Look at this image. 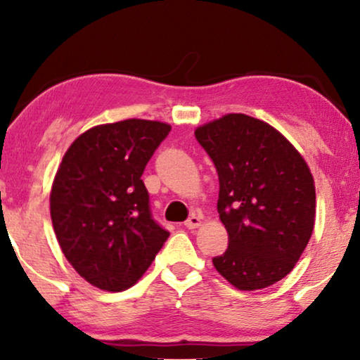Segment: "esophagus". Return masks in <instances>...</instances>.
<instances>
[{"mask_svg":"<svg viewBox=\"0 0 360 360\" xmlns=\"http://www.w3.org/2000/svg\"><path fill=\"white\" fill-rule=\"evenodd\" d=\"M184 224H185L186 229H196V228H198V226L201 224V218H200L198 214H191L190 218L186 219Z\"/></svg>","mask_w":360,"mask_h":360,"instance_id":"obj_1","label":"esophagus"}]
</instances>
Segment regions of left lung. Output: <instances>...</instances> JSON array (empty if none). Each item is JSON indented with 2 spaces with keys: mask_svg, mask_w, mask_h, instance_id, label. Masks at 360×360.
<instances>
[{
  "mask_svg": "<svg viewBox=\"0 0 360 360\" xmlns=\"http://www.w3.org/2000/svg\"><path fill=\"white\" fill-rule=\"evenodd\" d=\"M218 172V213L229 236L213 265L239 290L292 272L314 226L316 191L307 162L267 122L226 115L195 131Z\"/></svg>",
  "mask_w": 360,
  "mask_h": 360,
  "instance_id": "8db88e82",
  "label": "left lung"
}]
</instances>
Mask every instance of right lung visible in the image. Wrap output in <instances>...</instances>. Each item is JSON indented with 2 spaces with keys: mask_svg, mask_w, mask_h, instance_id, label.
<instances>
[{
  "mask_svg": "<svg viewBox=\"0 0 360 360\" xmlns=\"http://www.w3.org/2000/svg\"><path fill=\"white\" fill-rule=\"evenodd\" d=\"M169 132L159 121L101 124L63 155L51 191L53 231L72 267L98 288H131L169 239L141 179Z\"/></svg>",
  "mask_w": 360,
  "mask_h": 360,
  "instance_id": "1",
  "label": "right lung"
}]
</instances>
